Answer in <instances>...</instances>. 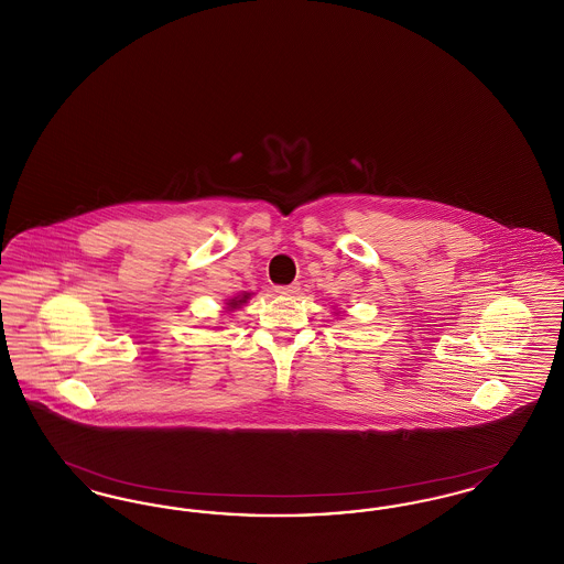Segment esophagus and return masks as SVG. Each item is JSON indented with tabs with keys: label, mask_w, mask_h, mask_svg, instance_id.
Here are the masks:
<instances>
[{
	"label": "esophagus",
	"mask_w": 564,
	"mask_h": 564,
	"mask_svg": "<svg viewBox=\"0 0 564 564\" xmlns=\"http://www.w3.org/2000/svg\"><path fill=\"white\" fill-rule=\"evenodd\" d=\"M274 292L281 295H294L300 292V285H297V283H292V285H276Z\"/></svg>",
	"instance_id": "esophagus-1"
}]
</instances>
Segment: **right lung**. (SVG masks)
<instances>
[{"instance_id":"right-lung-1","label":"right lung","mask_w":564,"mask_h":564,"mask_svg":"<svg viewBox=\"0 0 564 564\" xmlns=\"http://www.w3.org/2000/svg\"><path fill=\"white\" fill-rule=\"evenodd\" d=\"M247 297H249V294L242 295L241 300H239V297H235V300H230V302H228V306H230V308H237V306H241L242 302H245Z\"/></svg>"}]
</instances>
